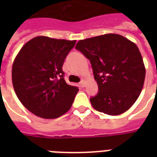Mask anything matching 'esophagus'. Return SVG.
Returning a JSON list of instances; mask_svg holds the SVG:
<instances>
[{
	"label": "esophagus",
	"instance_id": "34e87169",
	"mask_svg": "<svg viewBox=\"0 0 157 157\" xmlns=\"http://www.w3.org/2000/svg\"><path fill=\"white\" fill-rule=\"evenodd\" d=\"M80 86H81V87H85V86H86V81L85 80H82V81L80 82Z\"/></svg>",
	"mask_w": 157,
	"mask_h": 157
}]
</instances>
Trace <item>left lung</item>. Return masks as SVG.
<instances>
[{"label":"left lung","mask_w":157,"mask_h":157,"mask_svg":"<svg viewBox=\"0 0 157 157\" xmlns=\"http://www.w3.org/2000/svg\"><path fill=\"white\" fill-rule=\"evenodd\" d=\"M76 49L90 59L98 84V94L90 99L94 108L110 116L129 110L140 95L146 74L138 46L108 33L79 40Z\"/></svg>","instance_id":"left-lung-1"}]
</instances>
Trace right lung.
<instances>
[{"mask_svg": "<svg viewBox=\"0 0 157 157\" xmlns=\"http://www.w3.org/2000/svg\"><path fill=\"white\" fill-rule=\"evenodd\" d=\"M76 40L44 36L21 48L12 66V82L22 104L36 116L55 119L71 107L78 88L67 84L63 65Z\"/></svg>", "mask_w": 157, "mask_h": 157, "instance_id": "1", "label": "right lung"}]
</instances>
